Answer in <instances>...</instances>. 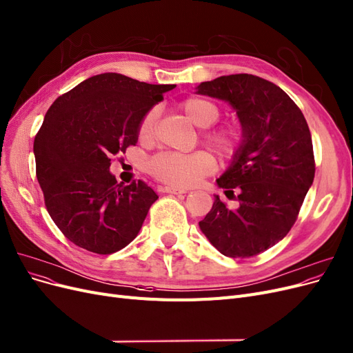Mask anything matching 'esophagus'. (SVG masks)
Returning <instances> with one entry per match:
<instances>
[{
    "label": "esophagus",
    "mask_w": 353,
    "mask_h": 353,
    "mask_svg": "<svg viewBox=\"0 0 353 353\" xmlns=\"http://www.w3.org/2000/svg\"><path fill=\"white\" fill-rule=\"evenodd\" d=\"M162 191L168 192V194H175V196H182V194H187V190L176 188V187H163Z\"/></svg>",
    "instance_id": "obj_1"
}]
</instances>
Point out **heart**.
<instances>
[{"instance_id":"obj_1","label":"heart","mask_w":353,"mask_h":353,"mask_svg":"<svg viewBox=\"0 0 353 353\" xmlns=\"http://www.w3.org/2000/svg\"><path fill=\"white\" fill-rule=\"evenodd\" d=\"M182 111L191 124L199 128L212 127L221 109L210 99L192 96V98L182 102ZM157 119V109L153 108L143 117L139 125V139L141 141H149L153 137L154 124ZM208 140L213 143L222 152H232L235 145V132L229 128L214 130L205 134ZM214 159L208 152L194 153H172L165 152L154 156L149 162V172L162 182L175 187H191L194 184L214 171Z\"/></svg>"}]
</instances>
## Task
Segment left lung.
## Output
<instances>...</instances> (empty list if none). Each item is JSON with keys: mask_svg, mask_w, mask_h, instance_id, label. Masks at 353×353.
Segmentation results:
<instances>
[{"mask_svg": "<svg viewBox=\"0 0 353 353\" xmlns=\"http://www.w3.org/2000/svg\"><path fill=\"white\" fill-rule=\"evenodd\" d=\"M196 92L228 102L241 124L238 149L216 179L226 196L238 192V209L214 196L199 226L219 252L248 259L283 239L296 221L315 174L311 132L296 103L261 77L222 76Z\"/></svg>", "mask_w": 353, "mask_h": 353, "instance_id": "obj_1", "label": "left lung"}]
</instances>
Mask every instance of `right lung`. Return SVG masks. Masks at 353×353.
Returning a JSON list of instances; mask_svg holds the SVG:
<instances>
[{"label":"right lung","mask_w":353,"mask_h":353,"mask_svg":"<svg viewBox=\"0 0 353 353\" xmlns=\"http://www.w3.org/2000/svg\"><path fill=\"white\" fill-rule=\"evenodd\" d=\"M174 88L103 72L48 109L33 143L36 178L48 213L72 244L112 254L139 235L157 194L143 181L117 182L111 156L136 145L140 121Z\"/></svg>","instance_id":"obj_1"}]
</instances>
